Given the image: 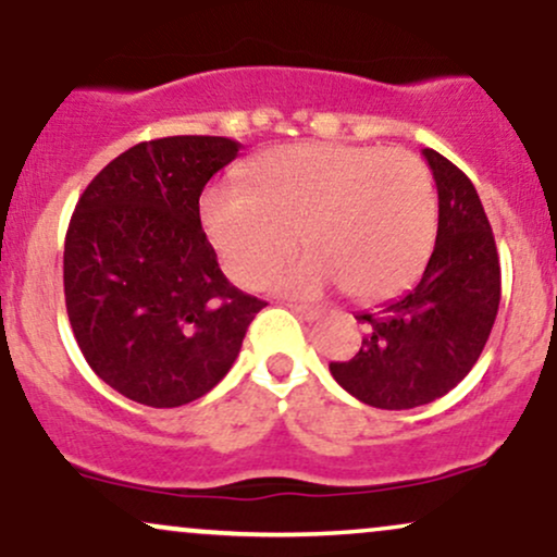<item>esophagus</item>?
I'll return each mask as SVG.
<instances>
[{"label":"esophagus","mask_w":557,"mask_h":557,"mask_svg":"<svg viewBox=\"0 0 557 557\" xmlns=\"http://www.w3.org/2000/svg\"><path fill=\"white\" fill-rule=\"evenodd\" d=\"M290 311H296L300 319H306V322H314V319L322 317V309L319 306H306V304H290Z\"/></svg>","instance_id":"34e87169"}]
</instances>
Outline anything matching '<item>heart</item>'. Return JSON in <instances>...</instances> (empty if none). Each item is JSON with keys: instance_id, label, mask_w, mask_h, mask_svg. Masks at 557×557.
Returning <instances> with one entry per match:
<instances>
[{"instance_id": "obj_1", "label": "heart", "mask_w": 557, "mask_h": 557, "mask_svg": "<svg viewBox=\"0 0 557 557\" xmlns=\"http://www.w3.org/2000/svg\"><path fill=\"white\" fill-rule=\"evenodd\" d=\"M201 222L235 283L264 285L274 267L277 290L317 298L343 285L359 300L400 293L430 259L437 235V190L411 151L374 146H277L243 170V188H214Z\"/></svg>"}]
</instances>
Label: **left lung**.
I'll return each mask as SVG.
<instances>
[{"label":"left lung","mask_w":557,"mask_h":557,"mask_svg":"<svg viewBox=\"0 0 557 557\" xmlns=\"http://www.w3.org/2000/svg\"><path fill=\"white\" fill-rule=\"evenodd\" d=\"M440 198L437 240L419 285L367 322L354 359L332 361L343 389L374 408L403 411L450 393L471 372L500 306L495 235L474 183L434 149L421 151Z\"/></svg>","instance_id":"left-lung-1"}]
</instances>
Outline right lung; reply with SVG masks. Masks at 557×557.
<instances>
[{
  "label": "right lung",
  "mask_w": 557,
  "mask_h": 557,
  "mask_svg": "<svg viewBox=\"0 0 557 557\" xmlns=\"http://www.w3.org/2000/svg\"><path fill=\"white\" fill-rule=\"evenodd\" d=\"M238 149L220 136L144 140L88 183L70 220V327L96 376L144 406L207 395L267 306L222 274L198 214Z\"/></svg>",
  "instance_id": "add662e5"
}]
</instances>
